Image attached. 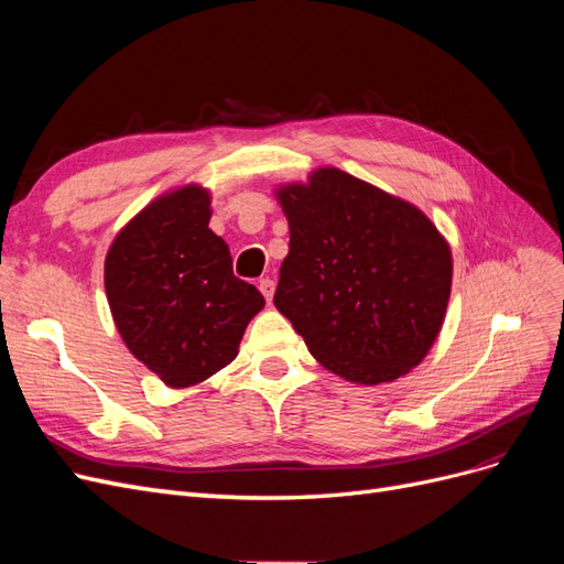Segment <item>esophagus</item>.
Segmentation results:
<instances>
[{"label": "esophagus", "mask_w": 564, "mask_h": 564, "mask_svg": "<svg viewBox=\"0 0 564 564\" xmlns=\"http://www.w3.org/2000/svg\"><path fill=\"white\" fill-rule=\"evenodd\" d=\"M259 289H261V294L265 296V301H272V294H275V282L265 278V280L259 282Z\"/></svg>", "instance_id": "34e87169"}]
</instances>
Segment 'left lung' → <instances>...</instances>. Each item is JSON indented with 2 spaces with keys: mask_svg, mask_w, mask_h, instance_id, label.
<instances>
[{
  "mask_svg": "<svg viewBox=\"0 0 564 564\" xmlns=\"http://www.w3.org/2000/svg\"><path fill=\"white\" fill-rule=\"evenodd\" d=\"M275 197L289 220L275 308L315 360L379 386L423 362L445 322L452 249L412 202L336 166Z\"/></svg>",
  "mask_w": 564,
  "mask_h": 564,
  "instance_id": "8db88e82",
  "label": "left lung"
}]
</instances>
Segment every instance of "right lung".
<instances>
[{"label": "right lung", "mask_w": 564, "mask_h": 564, "mask_svg": "<svg viewBox=\"0 0 564 564\" xmlns=\"http://www.w3.org/2000/svg\"><path fill=\"white\" fill-rule=\"evenodd\" d=\"M209 218V187H174L145 204L106 256L115 327L169 388L197 386L228 367L265 305L259 289L232 275L230 249Z\"/></svg>", "instance_id": "right-lung-1"}]
</instances>
